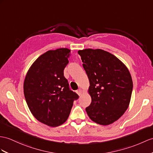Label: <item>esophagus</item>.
Instances as JSON below:
<instances>
[{"label": "esophagus", "instance_id": "esophagus-1", "mask_svg": "<svg viewBox=\"0 0 153 153\" xmlns=\"http://www.w3.org/2000/svg\"><path fill=\"white\" fill-rule=\"evenodd\" d=\"M76 94H77L78 95H79V96L81 95L82 94V89H78V90L76 91Z\"/></svg>", "mask_w": 153, "mask_h": 153}]
</instances>
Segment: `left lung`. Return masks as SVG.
I'll return each instance as SVG.
<instances>
[{"instance_id":"8db88e82","label":"left lung","mask_w":153,"mask_h":153,"mask_svg":"<svg viewBox=\"0 0 153 153\" xmlns=\"http://www.w3.org/2000/svg\"><path fill=\"white\" fill-rule=\"evenodd\" d=\"M83 68L89 81L91 102L85 108L89 117L101 125L119 120L127 110L133 83L126 65L102 49L80 50Z\"/></svg>"}]
</instances>
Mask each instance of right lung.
Instances as JSON below:
<instances>
[{
    "label": "right lung",
    "mask_w": 153,
    "mask_h": 153,
    "mask_svg": "<svg viewBox=\"0 0 153 153\" xmlns=\"http://www.w3.org/2000/svg\"><path fill=\"white\" fill-rule=\"evenodd\" d=\"M71 50L60 48L41 55L28 69L24 81L27 105L36 120L49 126H58L68 120L74 100L64 70Z\"/></svg>",
    "instance_id": "1"
}]
</instances>
